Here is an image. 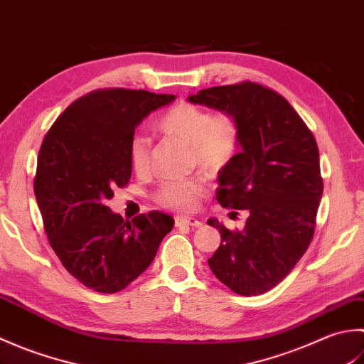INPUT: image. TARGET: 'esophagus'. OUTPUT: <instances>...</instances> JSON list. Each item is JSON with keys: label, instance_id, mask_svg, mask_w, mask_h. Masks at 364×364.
Returning <instances> with one entry per match:
<instances>
[{"label": "esophagus", "instance_id": "1", "mask_svg": "<svg viewBox=\"0 0 364 364\" xmlns=\"http://www.w3.org/2000/svg\"><path fill=\"white\" fill-rule=\"evenodd\" d=\"M175 225L176 227H181V225H188V227H194V228H198L202 227L203 223L194 219V218H183V215H176L175 218Z\"/></svg>", "mask_w": 364, "mask_h": 364}]
</instances>
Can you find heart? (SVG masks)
Segmentation results:
<instances>
[{
	"label": "heart",
	"mask_w": 364,
	"mask_h": 364,
	"mask_svg": "<svg viewBox=\"0 0 364 364\" xmlns=\"http://www.w3.org/2000/svg\"><path fill=\"white\" fill-rule=\"evenodd\" d=\"M156 128L162 134L189 144V158L210 173H219L233 162L241 151L242 129L235 114L211 112L192 103H178L161 115ZM150 139L137 134L129 141V164L136 173L150 168ZM206 184L200 178L168 180L161 183L154 200L173 211H192L206 194Z\"/></svg>",
	"instance_id": "1"
}]
</instances>
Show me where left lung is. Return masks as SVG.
<instances>
[{"label": "left lung", "mask_w": 364, "mask_h": 364, "mask_svg": "<svg viewBox=\"0 0 364 364\" xmlns=\"http://www.w3.org/2000/svg\"><path fill=\"white\" fill-rule=\"evenodd\" d=\"M189 102L241 123V153L219 173L215 198L249 219L241 231L208 220L222 237L208 264L239 296H258L291 272L314 236L323 191L318 144L288 100L258 82L203 89Z\"/></svg>", "instance_id": "obj_1"}]
</instances>
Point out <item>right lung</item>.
Segmentation results:
<instances>
[{"mask_svg": "<svg viewBox=\"0 0 364 364\" xmlns=\"http://www.w3.org/2000/svg\"><path fill=\"white\" fill-rule=\"evenodd\" d=\"M175 95L123 87L76 100L53 123L38 150L34 194L48 242L84 286L114 294L134 282L173 227L161 211L125 220L106 200L131 178L134 129Z\"/></svg>", "mask_w": 364, "mask_h": 364, "instance_id": "1", "label": "right lung"}]
</instances>
